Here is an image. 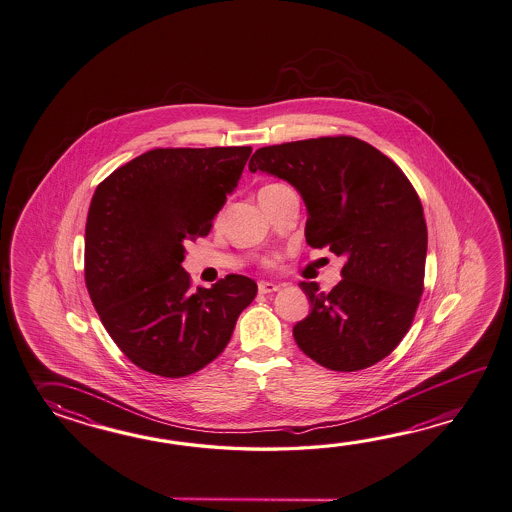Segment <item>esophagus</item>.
<instances>
[{"mask_svg": "<svg viewBox=\"0 0 512 512\" xmlns=\"http://www.w3.org/2000/svg\"><path fill=\"white\" fill-rule=\"evenodd\" d=\"M279 290H281V286H279V284H275V282H259V292L261 293H273L279 292Z\"/></svg>", "mask_w": 512, "mask_h": 512, "instance_id": "esophagus-1", "label": "esophagus"}]
</instances>
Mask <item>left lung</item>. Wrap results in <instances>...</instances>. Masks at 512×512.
<instances>
[{
    "instance_id": "left-lung-1",
    "label": "left lung",
    "mask_w": 512,
    "mask_h": 512,
    "mask_svg": "<svg viewBox=\"0 0 512 512\" xmlns=\"http://www.w3.org/2000/svg\"><path fill=\"white\" fill-rule=\"evenodd\" d=\"M250 171L290 182L308 211V246L345 257L332 292L299 284L312 312L293 326L297 346L335 372L385 359L414 321L425 279L427 224L405 173L354 136L261 147Z\"/></svg>"
}]
</instances>
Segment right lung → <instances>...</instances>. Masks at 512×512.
Wrapping results in <instances>:
<instances>
[{
  "instance_id": "obj_1",
  "label": "right lung",
  "mask_w": 512,
  "mask_h": 512,
  "mask_svg": "<svg viewBox=\"0 0 512 512\" xmlns=\"http://www.w3.org/2000/svg\"><path fill=\"white\" fill-rule=\"evenodd\" d=\"M251 155L242 147L151 149L94 191L85 284L116 346L162 377L199 372L230 343L257 295L244 275L191 290L184 242L208 235Z\"/></svg>"
}]
</instances>
